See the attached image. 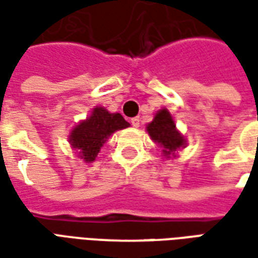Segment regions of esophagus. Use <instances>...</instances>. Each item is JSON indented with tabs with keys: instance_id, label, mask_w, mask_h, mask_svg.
<instances>
[{
	"instance_id": "1",
	"label": "esophagus",
	"mask_w": 258,
	"mask_h": 258,
	"mask_svg": "<svg viewBox=\"0 0 258 258\" xmlns=\"http://www.w3.org/2000/svg\"><path fill=\"white\" fill-rule=\"evenodd\" d=\"M131 124H133V127H135V128H137V127H140V124H141L140 117H133V118H131Z\"/></svg>"
}]
</instances>
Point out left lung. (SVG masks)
<instances>
[{
  "instance_id": "1",
  "label": "left lung",
  "mask_w": 258,
  "mask_h": 258,
  "mask_svg": "<svg viewBox=\"0 0 258 258\" xmlns=\"http://www.w3.org/2000/svg\"><path fill=\"white\" fill-rule=\"evenodd\" d=\"M146 128L152 140L162 145L163 153L166 157L174 155V152L185 145L184 137L175 130L173 117L166 109L159 110L153 121L148 124Z\"/></svg>"
}]
</instances>
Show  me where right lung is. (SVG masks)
Listing matches in <instances>:
<instances>
[{"instance_id": "obj_1", "label": "right lung", "mask_w": 258, "mask_h": 258, "mask_svg": "<svg viewBox=\"0 0 258 258\" xmlns=\"http://www.w3.org/2000/svg\"><path fill=\"white\" fill-rule=\"evenodd\" d=\"M130 124L120 113H109L103 107H95L85 121H81L70 134V144L79 149L80 157L94 162L102 145L117 130L127 128Z\"/></svg>"}]
</instances>
